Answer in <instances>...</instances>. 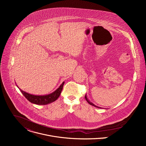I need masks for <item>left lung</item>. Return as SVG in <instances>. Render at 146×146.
I'll use <instances>...</instances> for the list:
<instances>
[{
    "label": "left lung",
    "instance_id": "8db88e82",
    "mask_svg": "<svg viewBox=\"0 0 146 146\" xmlns=\"http://www.w3.org/2000/svg\"><path fill=\"white\" fill-rule=\"evenodd\" d=\"M85 98H86V100L87 101V102L89 103V104H90L91 105H92V106H95V107H96V108H99V107H98V106H95L94 104H93L92 103H91V102H90L88 100V99H87V96H86H86H85Z\"/></svg>",
    "mask_w": 146,
    "mask_h": 146
}]
</instances>
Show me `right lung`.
Listing matches in <instances>:
<instances>
[{
	"instance_id": "1",
	"label": "right lung",
	"mask_w": 146,
	"mask_h": 146,
	"mask_svg": "<svg viewBox=\"0 0 146 146\" xmlns=\"http://www.w3.org/2000/svg\"><path fill=\"white\" fill-rule=\"evenodd\" d=\"M64 84V81L62 82V84L60 86V87L53 93L47 95H43V96H38V95H33L27 93L21 89L20 91H21L22 94L31 103L36 104V105H47L48 103H52L55 101L58 97L59 96L61 91L63 88V86Z\"/></svg>"
}]
</instances>
